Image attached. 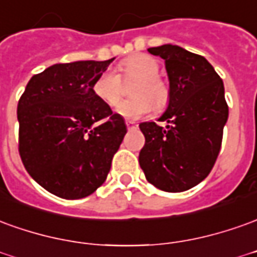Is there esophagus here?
<instances>
[{"label":"esophagus","mask_w":257,"mask_h":257,"mask_svg":"<svg viewBox=\"0 0 257 257\" xmlns=\"http://www.w3.org/2000/svg\"><path fill=\"white\" fill-rule=\"evenodd\" d=\"M125 123H126V126H128V129L138 128V123L134 122V121H131V119H126V121H125Z\"/></svg>","instance_id":"obj_1"}]
</instances>
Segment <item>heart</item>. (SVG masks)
Listing matches in <instances>:
<instances>
[{"instance_id":"1","label":"heart","mask_w":257,"mask_h":257,"mask_svg":"<svg viewBox=\"0 0 257 257\" xmlns=\"http://www.w3.org/2000/svg\"><path fill=\"white\" fill-rule=\"evenodd\" d=\"M159 61L145 54L132 55L118 65V73L107 69L98 75L94 82V93L103 103L115 107L121 101L123 82L138 80L132 87L134 98L125 100L118 105L116 112L131 119L166 110L171 100V89L166 80L159 76Z\"/></svg>"}]
</instances>
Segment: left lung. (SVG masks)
<instances>
[{"label":"left lung","instance_id":"1","mask_svg":"<svg viewBox=\"0 0 257 257\" xmlns=\"http://www.w3.org/2000/svg\"><path fill=\"white\" fill-rule=\"evenodd\" d=\"M166 61L171 100L156 122L139 125L145 146L139 164L146 179L164 192H184L202 182L214 167L228 118L224 85L207 60L178 46L149 48Z\"/></svg>","mask_w":257,"mask_h":257}]
</instances>
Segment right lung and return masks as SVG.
Wrapping results in <instances>:
<instances>
[{"instance_id":"obj_1","label":"right lung","mask_w":257,"mask_h":257,"mask_svg":"<svg viewBox=\"0 0 257 257\" xmlns=\"http://www.w3.org/2000/svg\"><path fill=\"white\" fill-rule=\"evenodd\" d=\"M112 60L55 64L33 75L19 98V156L55 196L82 199L101 186L126 134L93 89Z\"/></svg>"}]
</instances>
